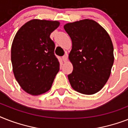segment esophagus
I'll list each match as a JSON object with an SVG mask.
<instances>
[{
    "label": "esophagus",
    "mask_w": 128,
    "mask_h": 128,
    "mask_svg": "<svg viewBox=\"0 0 128 128\" xmlns=\"http://www.w3.org/2000/svg\"><path fill=\"white\" fill-rule=\"evenodd\" d=\"M62 60H63L64 62H66V61L68 60V56H67V55H64V56H62Z\"/></svg>",
    "instance_id": "esophagus-1"
}]
</instances>
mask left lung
Segmentation results:
<instances>
[{
    "label": "left lung",
    "mask_w": 128,
    "mask_h": 128,
    "mask_svg": "<svg viewBox=\"0 0 128 128\" xmlns=\"http://www.w3.org/2000/svg\"><path fill=\"white\" fill-rule=\"evenodd\" d=\"M64 28L72 42L69 60L73 71L68 75L71 86L84 94L96 93L107 82L113 66L111 38L103 27L89 19L68 23Z\"/></svg>",
    "instance_id": "1"
}]
</instances>
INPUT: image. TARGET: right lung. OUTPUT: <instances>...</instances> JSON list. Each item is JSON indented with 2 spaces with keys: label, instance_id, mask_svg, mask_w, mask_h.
<instances>
[{
  "label": "right lung",
  "instance_id": "add662e5",
  "mask_svg": "<svg viewBox=\"0 0 128 128\" xmlns=\"http://www.w3.org/2000/svg\"><path fill=\"white\" fill-rule=\"evenodd\" d=\"M58 21L34 19L19 29L11 47L15 78L25 92L37 96L48 92L60 69L50 34Z\"/></svg>",
  "mask_w": 128,
  "mask_h": 128
}]
</instances>
